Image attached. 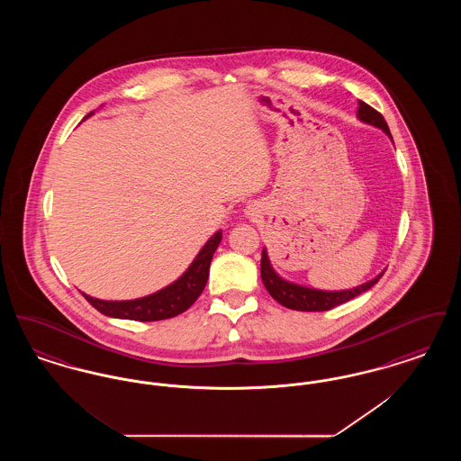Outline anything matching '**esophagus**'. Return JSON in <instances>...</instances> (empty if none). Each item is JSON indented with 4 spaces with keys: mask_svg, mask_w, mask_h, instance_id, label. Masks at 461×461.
I'll return each mask as SVG.
<instances>
[{
    "mask_svg": "<svg viewBox=\"0 0 461 461\" xmlns=\"http://www.w3.org/2000/svg\"><path fill=\"white\" fill-rule=\"evenodd\" d=\"M254 214H256V211H254L252 207H247V209H245V216H247V218H252Z\"/></svg>",
    "mask_w": 461,
    "mask_h": 461,
    "instance_id": "obj_1",
    "label": "esophagus"
}]
</instances>
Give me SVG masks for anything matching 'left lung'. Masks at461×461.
I'll return each mask as SVG.
<instances>
[{
  "label": "left lung",
  "mask_w": 461,
  "mask_h": 461,
  "mask_svg": "<svg viewBox=\"0 0 461 461\" xmlns=\"http://www.w3.org/2000/svg\"><path fill=\"white\" fill-rule=\"evenodd\" d=\"M357 119L365 124H370L373 128L382 130L393 140L389 126H387L385 119L382 117V113H378L365 102H357ZM382 275L384 273L376 275L375 278L361 284V285L346 288V290H320V288L288 282L284 276H280L269 261L266 247H264L263 256H261V278H263L266 290L276 303H280L282 306L288 307V309H295V311H329L331 307L344 304L354 297H357L359 294L370 290L380 280Z\"/></svg>",
  "instance_id": "8db88e82"
}]
</instances>
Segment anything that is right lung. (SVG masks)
<instances>
[{"mask_svg": "<svg viewBox=\"0 0 461 461\" xmlns=\"http://www.w3.org/2000/svg\"><path fill=\"white\" fill-rule=\"evenodd\" d=\"M93 113L95 112H89L85 119H88ZM221 239H222V231L218 230L209 240L205 241V245L198 250L195 259L177 280L150 295L131 299V301H102L86 294L83 295L86 297L91 306L110 318L134 320V321H158V320L177 316L192 306L197 301L198 295L202 294V290L205 288L207 278H209V266L216 249L220 247Z\"/></svg>", "mask_w": 461, "mask_h": 461, "instance_id": "obj_1", "label": "right lung"}]
</instances>
